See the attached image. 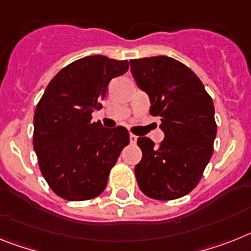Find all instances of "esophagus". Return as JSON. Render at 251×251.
I'll return each mask as SVG.
<instances>
[{
    "label": "esophagus",
    "mask_w": 251,
    "mask_h": 251,
    "mask_svg": "<svg viewBox=\"0 0 251 251\" xmlns=\"http://www.w3.org/2000/svg\"><path fill=\"white\" fill-rule=\"evenodd\" d=\"M129 141H130V144H136V142H137V136H134V134L130 133L129 134Z\"/></svg>",
    "instance_id": "esophagus-1"
}]
</instances>
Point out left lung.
<instances>
[{
  "label": "left lung",
  "instance_id": "obj_1",
  "mask_svg": "<svg viewBox=\"0 0 251 251\" xmlns=\"http://www.w3.org/2000/svg\"><path fill=\"white\" fill-rule=\"evenodd\" d=\"M130 72L150 99V114L160 117V145L138 137L142 159L134 173L145 195L175 200L198 186L213 155L217 134L214 103L185 64L168 56L130 60Z\"/></svg>",
  "mask_w": 251,
  "mask_h": 251
}]
</instances>
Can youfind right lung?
<instances>
[{
    "mask_svg": "<svg viewBox=\"0 0 251 251\" xmlns=\"http://www.w3.org/2000/svg\"><path fill=\"white\" fill-rule=\"evenodd\" d=\"M127 60L87 56L65 66L46 87L34 113L33 148L41 173L56 195L70 201L96 198L129 144L124 127L103 128L91 114L100 109L113 78Z\"/></svg>",
    "mask_w": 251,
    "mask_h": 251,
    "instance_id": "right-lung-1",
    "label": "right lung"
}]
</instances>
